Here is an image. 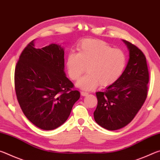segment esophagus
<instances>
[{
    "instance_id": "esophagus-1",
    "label": "esophagus",
    "mask_w": 160,
    "mask_h": 160,
    "mask_svg": "<svg viewBox=\"0 0 160 160\" xmlns=\"http://www.w3.org/2000/svg\"><path fill=\"white\" fill-rule=\"evenodd\" d=\"M81 95H82V97H85V96H88V92H80Z\"/></svg>"
}]
</instances>
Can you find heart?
I'll list each match as a JSON object with an SVG mask.
<instances>
[{"instance_id": "heart-1", "label": "heart", "mask_w": 160, "mask_h": 160, "mask_svg": "<svg viewBox=\"0 0 160 160\" xmlns=\"http://www.w3.org/2000/svg\"><path fill=\"white\" fill-rule=\"evenodd\" d=\"M126 58L120 49H116L101 40L88 39L81 43L78 53H70L66 59L69 78L78 80L85 71L88 75L78 81L76 86L86 91L94 90L100 85H113L122 75Z\"/></svg>"}]
</instances>
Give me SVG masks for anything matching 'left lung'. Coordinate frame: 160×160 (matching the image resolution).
Wrapping results in <instances>:
<instances>
[{
	"label": "left lung",
	"instance_id": "obj_1",
	"mask_svg": "<svg viewBox=\"0 0 160 160\" xmlns=\"http://www.w3.org/2000/svg\"><path fill=\"white\" fill-rule=\"evenodd\" d=\"M123 42L129 51L126 69L115 83L96 93L98 103L94 120L109 131L128 125L147 98L149 72L145 56L135 45Z\"/></svg>",
	"mask_w": 160,
	"mask_h": 160
}]
</instances>
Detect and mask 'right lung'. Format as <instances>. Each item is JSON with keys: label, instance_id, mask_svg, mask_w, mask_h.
<instances>
[{"label": "right lung", "instance_id": "1", "mask_svg": "<svg viewBox=\"0 0 160 160\" xmlns=\"http://www.w3.org/2000/svg\"><path fill=\"white\" fill-rule=\"evenodd\" d=\"M22 52L15 70V88L24 114L38 128L50 131L66 122L80 94L64 71V48L52 43Z\"/></svg>", "mask_w": 160, "mask_h": 160}]
</instances>
